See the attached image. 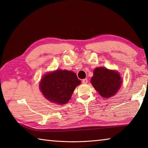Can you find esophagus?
Masks as SVG:
<instances>
[{
  "label": "esophagus",
  "mask_w": 148,
  "mask_h": 148,
  "mask_svg": "<svg viewBox=\"0 0 148 148\" xmlns=\"http://www.w3.org/2000/svg\"><path fill=\"white\" fill-rule=\"evenodd\" d=\"M87 82H88V80H87V79H82V83H83L84 84H87Z\"/></svg>",
  "instance_id": "34e87169"
}]
</instances>
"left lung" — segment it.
Here are the masks:
<instances>
[{"mask_svg":"<svg viewBox=\"0 0 148 148\" xmlns=\"http://www.w3.org/2000/svg\"><path fill=\"white\" fill-rule=\"evenodd\" d=\"M93 73L91 84L104 98L114 96L121 87L122 80L117 72L99 67L95 69Z\"/></svg>","mask_w":148,"mask_h":148,"instance_id":"left-lung-1","label":"left lung"}]
</instances>
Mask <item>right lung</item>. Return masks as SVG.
Returning <instances> with one entry per match:
<instances>
[{
    "label": "right lung",
    "mask_w": 148,
    "mask_h": 148,
    "mask_svg": "<svg viewBox=\"0 0 148 148\" xmlns=\"http://www.w3.org/2000/svg\"><path fill=\"white\" fill-rule=\"evenodd\" d=\"M81 84L76 74L66 70L45 75L40 83V88L45 98L59 104H64L71 99L76 87Z\"/></svg>",
    "instance_id": "obj_1"
}]
</instances>
